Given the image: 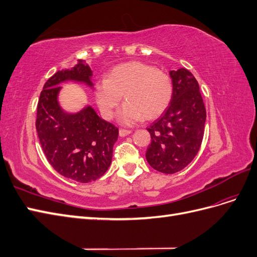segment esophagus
<instances>
[{"label":"esophagus","mask_w":257,"mask_h":257,"mask_svg":"<svg viewBox=\"0 0 257 257\" xmlns=\"http://www.w3.org/2000/svg\"><path fill=\"white\" fill-rule=\"evenodd\" d=\"M131 133H132V131H130V130H123V128H121V130L119 131V135H120L121 137H125V136L130 135Z\"/></svg>","instance_id":"esophagus-1"}]
</instances>
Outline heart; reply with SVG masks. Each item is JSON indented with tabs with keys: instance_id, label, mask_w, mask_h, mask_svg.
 Segmentation results:
<instances>
[{
	"instance_id": "heart-1",
	"label": "heart",
	"mask_w": 257,
	"mask_h": 257,
	"mask_svg": "<svg viewBox=\"0 0 257 257\" xmlns=\"http://www.w3.org/2000/svg\"><path fill=\"white\" fill-rule=\"evenodd\" d=\"M98 109L105 119L110 120L124 95L126 104L119 113V121L125 125L143 119H158L173 98L170 77L143 62H126L114 66L107 78L94 85Z\"/></svg>"
}]
</instances>
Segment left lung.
Wrapping results in <instances>:
<instances>
[{"label":"left lung","mask_w":257,"mask_h":257,"mask_svg":"<svg viewBox=\"0 0 257 257\" xmlns=\"http://www.w3.org/2000/svg\"><path fill=\"white\" fill-rule=\"evenodd\" d=\"M173 98L167 109L147 130L151 144L146 152L150 166L175 174L196 157L203 142L206 108L195 77L185 68L170 71Z\"/></svg>","instance_id":"8db88e82"}]
</instances>
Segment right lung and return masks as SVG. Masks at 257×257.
Instances as JSON below:
<instances>
[{
  "mask_svg": "<svg viewBox=\"0 0 257 257\" xmlns=\"http://www.w3.org/2000/svg\"><path fill=\"white\" fill-rule=\"evenodd\" d=\"M83 83L93 89L92 71L83 60L72 68H62L45 83L37 104L36 131L50 165L65 178L87 183L109 168L119 130L100 119L92 106L77 112L61 107L60 84Z\"/></svg>",
  "mask_w": 257,
  "mask_h": 257,
  "instance_id": "obj_1",
  "label": "right lung"
}]
</instances>
